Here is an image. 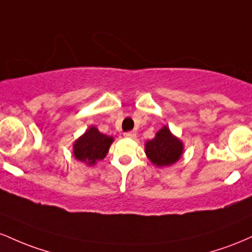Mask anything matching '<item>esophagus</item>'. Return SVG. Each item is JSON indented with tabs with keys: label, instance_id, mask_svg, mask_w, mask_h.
Listing matches in <instances>:
<instances>
[{
	"label": "esophagus",
	"instance_id": "obj_1",
	"mask_svg": "<svg viewBox=\"0 0 252 252\" xmlns=\"http://www.w3.org/2000/svg\"><path fill=\"white\" fill-rule=\"evenodd\" d=\"M124 137L126 138H136V134L134 131H128L124 134Z\"/></svg>",
	"mask_w": 252,
	"mask_h": 252
}]
</instances>
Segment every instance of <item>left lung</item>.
Returning a JSON list of instances; mask_svg holds the SVG:
<instances>
[{"mask_svg": "<svg viewBox=\"0 0 252 252\" xmlns=\"http://www.w3.org/2000/svg\"><path fill=\"white\" fill-rule=\"evenodd\" d=\"M184 142L173 135L167 126L158 130L154 138L144 143L147 158L158 168L178 162L184 154Z\"/></svg>", "mask_w": 252, "mask_h": 252, "instance_id": "left-lung-1", "label": "left lung"}]
</instances>
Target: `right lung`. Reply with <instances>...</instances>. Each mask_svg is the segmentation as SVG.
Wrapping results in <instances>:
<instances>
[{"mask_svg":"<svg viewBox=\"0 0 252 252\" xmlns=\"http://www.w3.org/2000/svg\"><path fill=\"white\" fill-rule=\"evenodd\" d=\"M114 142L112 136L102 134L96 126H91L73 143V156L86 166H94L103 160Z\"/></svg>","mask_w":252,"mask_h":252,"instance_id":"add662e5","label":"right lung"}]
</instances>
